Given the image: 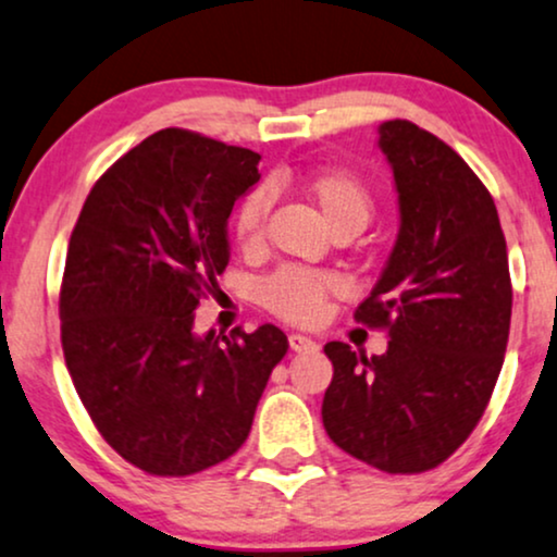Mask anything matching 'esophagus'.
I'll list each match as a JSON object with an SVG mask.
<instances>
[{"label": "esophagus", "mask_w": 557, "mask_h": 557, "mask_svg": "<svg viewBox=\"0 0 557 557\" xmlns=\"http://www.w3.org/2000/svg\"><path fill=\"white\" fill-rule=\"evenodd\" d=\"M287 342H290V349L293 351H311V349H315V342L311 339V336L290 334V336H287Z\"/></svg>", "instance_id": "esophagus-1"}]
</instances>
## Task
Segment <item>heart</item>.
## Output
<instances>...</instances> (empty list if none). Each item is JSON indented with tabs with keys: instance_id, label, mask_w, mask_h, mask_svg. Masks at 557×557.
<instances>
[{
	"instance_id": "heart-1",
	"label": "heart",
	"mask_w": 557,
	"mask_h": 557,
	"mask_svg": "<svg viewBox=\"0 0 557 557\" xmlns=\"http://www.w3.org/2000/svg\"><path fill=\"white\" fill-rule=\"evenodd\" d=\"M306 193L319 206L321 215L336 236H355L368 226L375 213V197L360 177L349 172H321L306 180ZM270 193L251 189L238 202L234 215V242L242 251H255L264 242ZM342 290V283L329 272L306 267H283L272 272L259 287L262 302L280 319L311 326L323 315L326 300Z\"/></svg>"
}]
</instances>
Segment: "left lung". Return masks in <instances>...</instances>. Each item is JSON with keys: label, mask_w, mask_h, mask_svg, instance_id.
I'll use <instances>...</instances> for the list:
<instances>
[{"label": "left lung", "mask_w": 557, "mask_h": 557, "mask_svg": "<svg viewBox=\"0 0 557 557\" xmlns=\"http://www.w3.org/2000/svg\"><path fill=\"white\" fill-rule=\"evenodd\" d=\"M400 231L355 321L388 331V351H323L334 377L326 434L383 473H424L481 421L504 364L511 277L494 197L445 140L408 121L380 125Z\"/></svg>", "instance_id": "left-lung-1"}]
</instances>
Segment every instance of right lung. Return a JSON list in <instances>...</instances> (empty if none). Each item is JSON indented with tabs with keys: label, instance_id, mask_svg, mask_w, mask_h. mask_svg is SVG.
<instances>
[{
	"label": "right lung",
	"instance_id": "add662e5",
	"mask_svg": "<svg viewBox=\"0 0 557 557\" xmlns=\"http://www.w3.org/2000/svg\"><path fill=\"white\" fill-rule=\"evenodd\" d=\"M259 153L166 128L112 164L69 238L59 315L69 375L102 440L138 470L185 478L251 432L287 336L193 331L228 264L234 202Z\"/></svg>",
	"mask_w": 557,
	"mask_h": 557
}]
</instances>
